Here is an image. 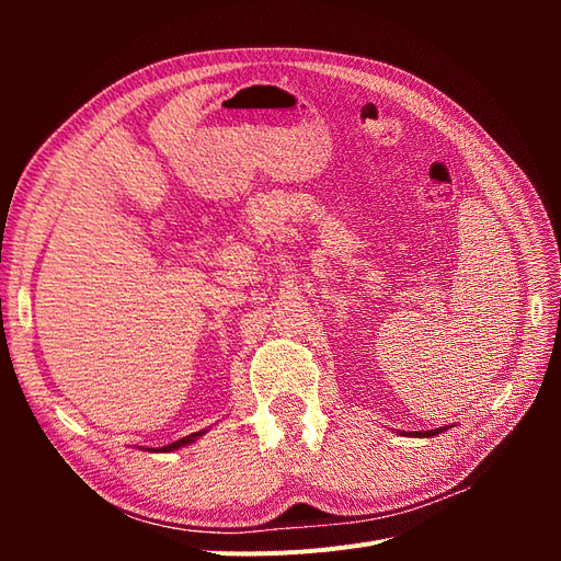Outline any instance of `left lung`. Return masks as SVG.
<instances>
[{
	"label": "left lung",
	"mask_w": 561,
	"mask_h": 561,
	"mask_svg": "<svg viewBox=\"0 0 561 561\" xmlns=\"http://www.w3.org/2000/svg\"><path fill=\"white\" fill-rule=\"evenodd\" d=\"M443 431H449V428H435V431H414V433H410V435H414V437H433V435H439Z\"/></svg>",
	"instance_id": "obj_1"
}]
</instances>
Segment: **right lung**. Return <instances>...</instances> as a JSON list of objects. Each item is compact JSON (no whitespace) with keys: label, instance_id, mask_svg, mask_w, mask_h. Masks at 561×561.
<instances>
[{"label":"right lung","instance_id":"obj_1","mask_svg":"<svg viewBox=\"0 0 561 561\" xmlns=\"http://www.w3.org/2000/svg\"><path fill=\"white\" fill-rule=\"evenodd\" d=\"M203 433H206V431H198V433L186 435V437L178 439V443H173V445H165V447H161V449H157V451H173V449H180V447H184V445H192V443H196V439H198Z\"/></svg>","mask_w":561,"mask_h":561}]
</instances>
